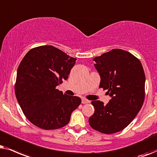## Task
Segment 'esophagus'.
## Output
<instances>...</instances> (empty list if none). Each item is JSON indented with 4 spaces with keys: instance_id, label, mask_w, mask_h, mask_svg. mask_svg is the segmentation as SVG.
<instances>
[{
    "instance_id": "34e87169",
    "label": "esophagus",
    "mask_w": 157,
    "mask_h": 157,
    "mask_svg": "<svg viewBox=\"0 0 157 157\" xmlns=\"http://www.w3.org/2000/svg\"><path fill=\"white\" fill-rule=\"evenodd\" d=\"M90 100L85 99V98H82V104H86V103H90Z\"/></svg>"
}]
</instances>
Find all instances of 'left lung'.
Here are the masks:
<instances>
[{"label":"left lung","instance_id":"left-lung-1","mask_svg":"<svg viewBox=\"0 0 157 157\" xmlns=\"http://www.w3.org/2000/svg\"><path fill=\"white\" fill-rule=\"evenodd\" d=\"M100 75V88L112 98L106 105L92 101L95 112L89 124L95 130L105 134L122 131L143 105L145 98V74L140 60L130 52L113 49L93 59Z\"/></svg>","mask_w":157,"mask_h":157}]
</instances>
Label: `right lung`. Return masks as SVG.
Segmentation results:
<instances>
[{"label": "right lung", "instance_id": "right-lung-1", "mask_svg": "<svg viewBox=\"0 0 157 157\" xmlns=\"http://www.w3.org/2000/svg\"><path fill=\"white\" fill-rule=\"evenodd\" d=\"M77 59L53 46H40L27 52L18 66L16 97L26 118L45 130L68 124L81 99L56 87L68 79Z\"/></svg>", "mask_w": 157, "mask_h": 157}]
</instances>
